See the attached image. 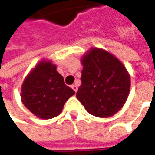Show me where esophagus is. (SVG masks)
Listing matches in <instances>:
<instances>
[{
    "mask_svg": "<svg viewBox=\"0 0 155 155\" xmlns=\"http://www.w3.org/2000/svg\"><path fill=\"white\" fill-rule=\"evenodd\" d=\"M72 88L75 91V92H77V90H78V87L76 84H74V85H72Z\"/></svg>",
    "mask_w": 155,
    "mask_h": 155,
    "instance_id": "1",
    "label": "esophagus"
}]
</instances>
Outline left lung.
Here are the masks:
<instances>
[{
    "label": "left lung",
    "instance_id": "obj_1",
    "mask_svg": "<svg viewBox=\"0 0 155 155\" xmlns=\"http://www.w3.org/2000/svg\"><path fill=\"white\" fill-rule=\"evenodd\" d=\"M81 85L76 97L89 114L110 117L125 104L131 78L123 63L104 49L91 47L82 55Z\"/></svg>",
    "mask_w": 155,
    "mask_h": 155
}]
</instances>
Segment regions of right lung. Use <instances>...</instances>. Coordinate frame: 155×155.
I'll use <instances>...</instances> for the list:
<instances>
[{"mask_svg":"<svg viewBox=\"0 0 155 155\" xmlns=\"http://www.w3.org/2000/svg\"><path fill=\"white\" fill-rule=\"evenodd\" d=\"M75 92L64 82L51 59H43L24 78L21 87L23 105L41 119L53 118L61 113L66 102Z\"/></svg>","mask_w":155,"mask_h":155,"instance_id":"obj_1","label":"right lung"}]
</instances>
